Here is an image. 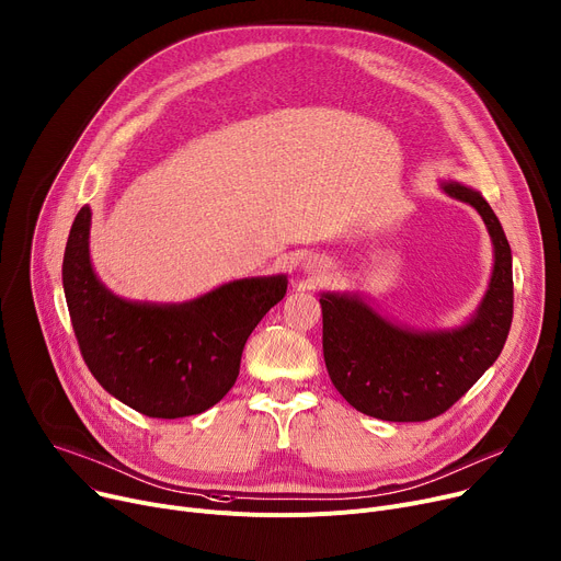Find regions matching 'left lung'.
Here are the masks:
<instances>
[{
  "mask_svg": "<svg viewBox=\"0 0 561 561\" xmlns=\"http://www.w3.org/2000/svg\"><path fill=\"white\" fill-rule=\"evenodd\" d=\"M443 191L479 210L494 270L473 317L451 330H411L379 317L357 294L323 291V357L334 389L357 411L389 422L445 413L496 362L512 323V251L483 195L458 182Z\"/></svg>",
  "mask_w": 561,
  "mask_h": 561,
  "instance_id": "left-lung-1",
  "label": "left lung"
}]
</instances>
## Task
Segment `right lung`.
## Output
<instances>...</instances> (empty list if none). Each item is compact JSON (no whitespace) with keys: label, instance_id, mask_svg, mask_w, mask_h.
I'll return each mask as SVG.
<instances>
[{"label":"right lung","instance_id":"right-lung-1","mask_svg":"<svg viewBox=\"0 0 561 561\" xmlns=\"http://www.w3.org/2000/svg\"><path fill=\"white\" fill-rule=\"evenodd\" d=\"M92 210L69 231L62 287L80 355L103 389L130 409L175 420L218 404L238 379L253 328L287 291V276L242 278L186 304L112 294L90 257Z\"/></svg>","mask_w":561,"mask_h":561}]
</instances>
